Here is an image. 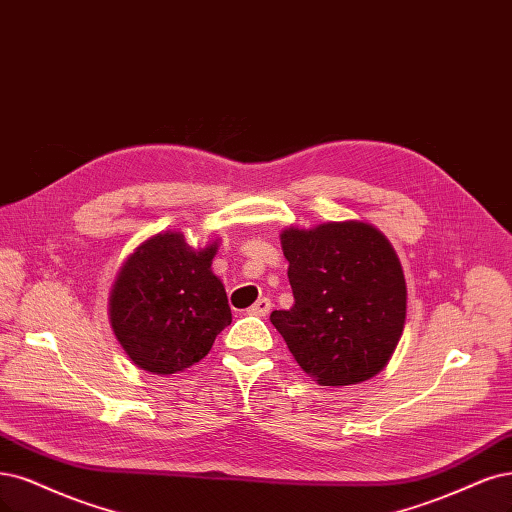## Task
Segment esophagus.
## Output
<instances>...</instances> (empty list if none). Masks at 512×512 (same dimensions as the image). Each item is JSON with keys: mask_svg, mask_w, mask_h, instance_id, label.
Here are the masks:
<instances>
[{"mask_svg": "<svg viewBox=\"0 0 512 512\" xmlns=\"http://www.w3.org/2000/svg\"><path fill=\"white\" fill-rule=\"evenodd\" d=\"M271 307H273V303H271V298H267V296H262V298H258V301L250 307V315H258V317H264V315H269V311H271Z\"/></svg>", "mask_w": 512, "mask_h": 512, "instance_id": "34e87169", "label": "esophagus"}]
</instances>
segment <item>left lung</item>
<instances>
[{
    "label": "left lung",
    "mask_w": 512,
    "mask_h": 512,
    "mask_svg": "<svg viewBox=\"0 0 512 512\" xmlns=\"http://www.w3.org/2000/svg\"><path fill=\"white\" fill-rule=\"evenodd\" d=\"M294 305L271 322L320 385H354L390 362L407 317L400 260L375 226L358 220L281 233Z\"/></svg>",
    "instance_id": "8db88e82"
}]
</instances>
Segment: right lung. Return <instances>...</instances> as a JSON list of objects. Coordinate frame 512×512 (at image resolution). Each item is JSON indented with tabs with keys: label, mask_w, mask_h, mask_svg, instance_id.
<instances>
[{
	"label": "right lung",
	"mask_w": 512,
	"mask_h": 512,
	"mask_svg": "<svg viewBox=\"0 0 512 512\" xmlns=\"http://www.w3.org/2000/svg\"><path fill=\"white\" fill-rule=\"evenodd\" d=\"M218 241L190 248L184 235L150 237L125 260L110 294V322L127 356L154 375L203 360L231 324L222 281L211 273Z\"/></svg>",
	"instance_id": "right-lung-1"
}]
</instances>
